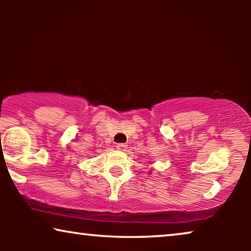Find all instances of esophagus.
<instances>
[{
    "label": "esophagus",
    "mask_w": 251,
    "mask_h": 251,
    "mask_svg": "<svg viewBox=\"0 0 251 251\" xmlns=\"http://www.w3.org/2000/svg\"><path fill=\"white\" fill-rule=\"evenodd\" d=\"M126 146L128 145H126V144H116V149H118L119 151H126Z\"/></svg>",
    "instance_id": "esophagus-1"
}]
</instances>
